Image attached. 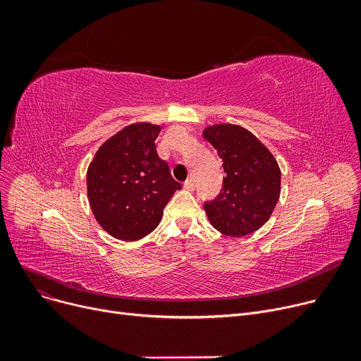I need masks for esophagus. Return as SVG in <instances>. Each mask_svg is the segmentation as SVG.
<instances>
[{"instance_id": "obj_1", "label": "esophagus", "mask_w": 361, "mask_h": 361, "mask_svg": "<svg viewBox=\"0 0 361 361\" xmlns=\"http://www.w3.org/2000/svg\"><path fill=\"white\" fill-rule=\"evenodd\" d=\"M184 188H185V190H193V188H195V180L193 178H187L185 181H184Z\"/></svg>"}]
</instances>
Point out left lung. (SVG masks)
Returning <instances> with one entry per match:
<instances>
[{
	"instance_id": "1",
	"label": "left lung",
	"mask_w": 361,
	"mask_h": 361,
	"mask_svg": "<svg viewBox=\"0 0 361 361\" xmlns=\"http://www.w3.org/2000/svg\"><path fill=\"white\" fill-rule=\"evenodd\" d=\"M203 139L222 159L221 193L203 207L214 228L231 237L255 233L279 199L281 171L271 152L250 131L233 124L207 127Z\"/></svg>"
}]
</instances>
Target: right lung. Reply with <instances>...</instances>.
Segmentation results:
<instances>
[{
    "label": "right lung",
    "instance_id": "obj_1",
    "mask_svg": "<svg viewBox=\"0 0 361 361\" xmlns=\"http://www.w3.org/2000/svg\"><path fill=\"white\" fill-rule=\"evenodd\" d=\"M159 126L133 124L108 139L87 169V196L102 228L123 241L154 231L181 184L158 157Z\"/></svg>",
    "mask_w": 361,
    "mask_h": 361
}]
</instances>
